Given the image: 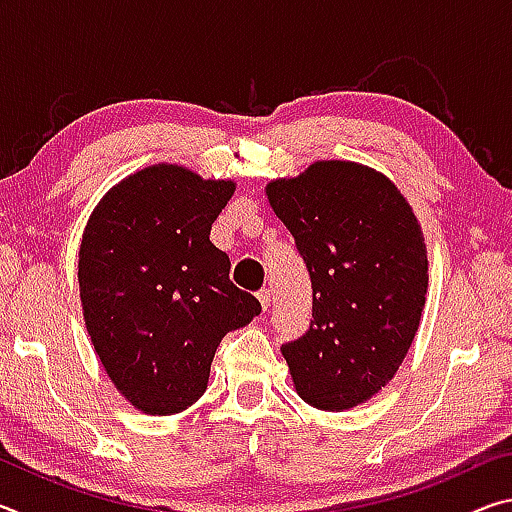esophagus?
<instances>
[{
	"instance_id": "34e87169",
	"label": "esophagus",
	"mask_w": 512,
	"mask_h": 512,
	"mask_svg": "<svg viewBox=\"0 0 512 512\" xmlns=\"http://www.w3.org/2000/svg\"><path fill=\"white\" fill-rule=\"evenodd\" d=\"M257 298H259V302H262V309L266 311L268 305H271V291H268V289H259V291H257Z\"/></svg>"
}]
</instances>
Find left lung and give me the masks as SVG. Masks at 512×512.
I'll use <instances>...</instances> for the list:
<instances>
[{"mask_svg": "<svg viewBox=\"0 0 512 512\" xmlns=\"http://www.w3.org/2000/svg\"><path fill=\"white\" fill-rule=\"evenodd\" d=\"M307 266L309 329L282 345L302 400L352 409L393 379L418 332L427 248L391 180L354 162H316L266 187Z\"/></svg>", "mask_w": 512, "mask_h": 512, "instance_id": "left-lung-1", "label": "left lung"}]
</instances>
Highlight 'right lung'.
<instances>
[{"instance_id":"add662e5","label":"right lung","mask_w":512,"mask_h":512,"mask_svg":"<svg viewBox=\"0 0 512 512\" xmlns=\"http://www.w3.org/2000/svg\"><path fill=\"white\" fill-rule=\"evenodd\" d=\"M232 194L230 180L160 164L112 189L85 225V325L112 384L144 413L192 406L223 336L262 311L210 241Z\"/></svg>"}]
</instances>
